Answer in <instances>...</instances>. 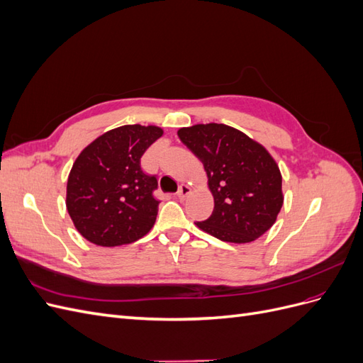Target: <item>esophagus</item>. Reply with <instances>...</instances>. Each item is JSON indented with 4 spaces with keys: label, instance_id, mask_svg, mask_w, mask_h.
<instances>
[{
    "label": "esophagus",
    "instance_id": "esophagus-1",
    "mask_svg": "<svg viewBox=\"0 0 363 363\" xmlns=\"http://www.w3.org/2000/svg\"><path fill=\"white\" fill-rule=\"evenodd\" d=\"M191 194V188L188 184H180V188H179V192H177V196L180 200H184L186 196H188Z\"/></svg>",
    "mask_w": 363,
    "mask_h": 363
}]
</instances>
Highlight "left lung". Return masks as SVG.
<instances>
[{
	"label": "left lung",
	"mask_w": 363,
	"mask_h": 363,
	"mask_svg": "<svg viewBox=\"0 0 363 363\" xmlns=\"http://www.w3.org/2000/svg\"><path fill=\"white\" fill-rule=\"evenodd\" d=\"M207 172L215 207L203 232L224 242L247 244L276 223L283 206L281 174L256 140L224 124H196L177 131Z\"/></svg>",
	"instance_id": "left-lung-1"
}]
</instances>
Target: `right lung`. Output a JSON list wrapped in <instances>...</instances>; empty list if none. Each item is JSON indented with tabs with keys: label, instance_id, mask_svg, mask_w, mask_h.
Returning <instances> with one entry per match:
<instances>
[{
	"label": "right lung",
	"instance_id": "obj_1",
	"mask_svg": "<svg viewBox=\"0 0 363 363\" xmlns=\"http://www.w3.org/2000/svg\"><path fill=\"white\" fill-rule=\"evenodd\" d=\"M163 135L156 125H123L96 138L75 159L67 208L79 233L101 247L131 244L156 223L157 179L140 157Z\"/></svg>",
	"mask_w": 363,
	"mask_h": 363
}]
</instances>
